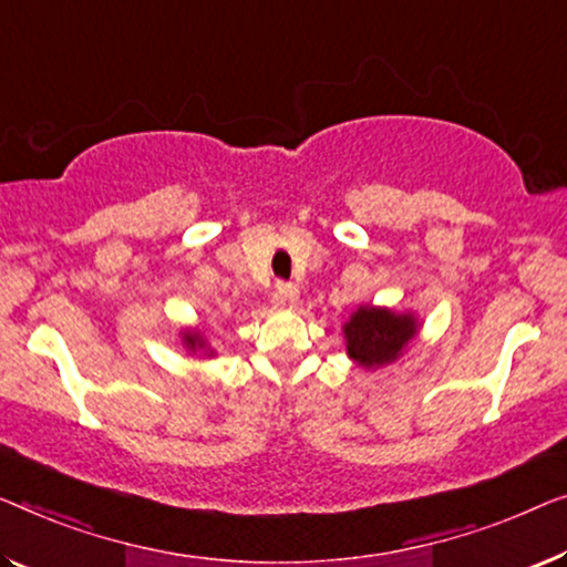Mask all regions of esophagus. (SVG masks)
Listing matches in <instances>:
<instances>
[{"label":"esophagus","mask_w":567,"mask_h":567,"mask_svg":"<svg viewBox=\"0 0 567 567\" xmlns=\"http://www.w3.org/2000/svg\"><path fill=\"white\" fill-rule=\"evenodd\" d=\"M298 295H300V290H298V285H295V282L280 280L275 285L277 302H285V306H295V302H298Z\"/></svg>","instance_id":"esophagus-1"}]
</instances>
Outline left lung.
<instances>
[{"label": "left lung", "mask_w": 567, "mask_h": 567, "mask_svg": "<svg viewBox=\"0 0 567 567\" xmlns=\"http://www.w3.org/2000/svg\"><path fill=\"white\" fill-rule=\"evenodd\" d=\"M349 357L361 367H379L400 357L404 343L415 336V320L390 310L359 308L343 328Z\"/></svg>", "instance_id": "left-lung-1"}]
</instances>
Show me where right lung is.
Wrapping results in <instances>:
<instances>
[{
  "instance_id": "obj_1",
  "label": "right lung",
  "mask_w": 567,
  "mask_h": 567,
  "mask_svg": "<svg viewBox=\"0 0 567 567\" xmlns=\"http://www.w3.org/2000/svg\"><path fill=\"white\" fill-rule=\"evenodd\" d=\"M185 343H188L190 349H196V346H200V338L198 336H185Z\"/></svg>"
}]
</instances>
